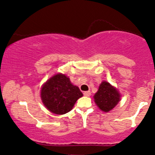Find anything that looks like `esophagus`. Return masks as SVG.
<instances>
[{
	"label": "esophagus",
	"mask_w": 155,
	"mask_h": 155,
	"mask_svg": "<svg viewBox=\"0 0 155 155\" xmlns=\"http://www.w3.org/2000/svg\"><path fill=\"white\" fill-rule=\"evenodd\" d=\"M91 91H84L83 92V94L85 95V96H86V97H89L91 95Z\"/></svg>",
	"instance_id": "34e87169"
}]
</instances>
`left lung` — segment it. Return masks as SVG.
Here are the masks:
<instances>
[{
    "mask_svg": "<svg viewBox=\"0 0 155 155\" xmlns=\"http://www.w3.org/2000/svg\"><path fill=\"white\" fill-rule=\"evenodd\" d=\"M94 98L97 107L104 112H108L118 104L120 94L109 82H103Z\"/></svg>",
    "mask_w": 155,
    "mask_h": 155,
    "instance_id": "left-lung-1",
    "label": "left lung"
}]
</instances>
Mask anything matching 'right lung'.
Wrapping results in <instances>:
<instances>
[{
    "mask_svg": "<svg viewBox=\"0 0 155 155\" xmlns=\"http://www.w3.org/2000/svg\"><path fill=\"white\" fill-rule=\"evenodd\" d=\"M41 99L50 112L57 115L68 113L73 109L76 101L82 97L78 87L72 85L65 75H55L43 85Z\"/></svg>",
    "mask_w": 155,
    "mask_h": 155,
    "instance_id": "obj_1",
    "label": "right lung"
}]
</instances>
